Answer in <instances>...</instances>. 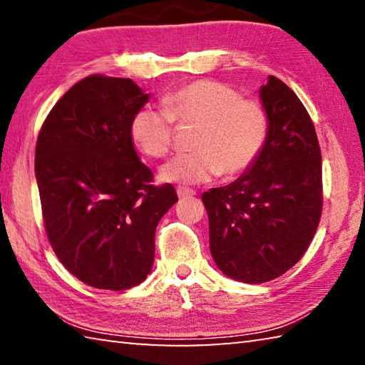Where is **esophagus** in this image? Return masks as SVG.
I'll use <instances>...</instances> for the list:
<instances>
[{
  "instance_id": "34e87169",
  "label": "esophagus",
  "mask_w": 365,
  "mask_h": 365,
  "mask_svg": "<svg viewBox=\"0 0 365 365\" xmlns=\"http://www.w3.org/2000/svg\"><path fill=\"white\" fill-rule=\"evenodd\" d=\"M177 195L180 197H188V196H195L196 191L191 190V188H187V187H178L177 188Z\"/></svg>"
}]
</instances>
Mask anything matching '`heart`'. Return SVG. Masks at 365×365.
Masks as SVG:
<instances>
[{
  "mask_svg": "<svg viewBox=\"0 0 365 365\" xmlns=\"http://www.w3.org/2000/svg\"><path fill=\"white\" fill-rule=\"evenodd\" d=\"M164 106L143 104L130 119V138L141 153L160 158L170 150L174 120L197 125L195 151L177 154L159 169V178L195 185L219 175L248 170L261 154L269 133V117L261 103L214 80H196L164 96Z\"/></svg>",
  "mask_w": 365,
  "mask_h": 365,
  "instance_id": "obj_1",
  "label": "heart"
}]
</instances>
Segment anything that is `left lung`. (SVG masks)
Instances as JSON below:
<instances>
[{"label": "left lung", "instance_id": "8db88e82", "mask_svg": "<svg viewBox=\"0 0 365 365\" xmlns=\"http://www.w3.org/2000/svg\"><path fill=\"white\" fill-rule=\"evenodd\" d=\"M259 98L269 133L256 163L235 182L201 196L214 262L245 283L274 280L292 269L322 214V154L306 108L274 76Z\"/></svg>", "mask_w": 365, "mask_h": 365}]
</instances>
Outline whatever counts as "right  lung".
<instances>
[{"mask_svg": "<svg viewBox=\"0 0 365 365\" xmlns=\"http://www.w3.org/2000/svg\"><path fill=\"white\" fill-rule=\"evenodd\" d=\"M148 100L132 78L90 76L54 104L36 141L48 240L90 287L140 285L153 269L159 220L178 200L170 183L151 185L130 138L132 115Z\"/></svg>", "mask_w": 365, "mask_h": 365, "instance_id": "add662e5", "label": "right lung"}]
</instances>
